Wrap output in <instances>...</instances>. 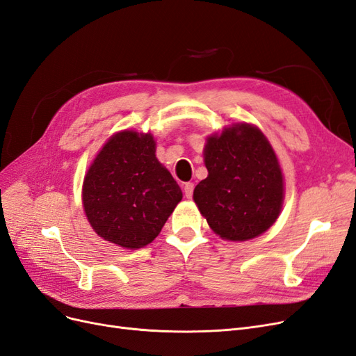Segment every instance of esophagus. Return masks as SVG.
<instances>
[{
    "mask_svg": "<svg viewBox=\"0 0 356 356\" xmlns=\"http://www.w3.org/2000/svg\"><path fill=\"white\" fill-rule=\"evenodd\" d=\"M193 190H195V184H193V182H186V184H184V195H186V197L191 199Z\"/></svg>",
    "mask_w": 356,
    "mask_h": 356,
    "instance_id": "obj_1",
    "label": "esophagus"
}]
</instances>
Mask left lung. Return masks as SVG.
<instances>
[{
	"label": "left lung",
	"instance_id": "left-lung-1",
	"mask_svg": "<svg viewBox=\"0 0 356 356\" xmlns=\"http://www.w3.org/2000/svg\"><path fill=\"white\" fill-rule=\"evenodd\" d=\"M208 177L193 193L220 238L243 242L272 227L284 203V177L260 129L236 123L211 135L203 149Z\"/></svg>",
	"mask_w": 356,
	"mask_h": 356
}]
</instances>
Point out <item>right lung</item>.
I'll return each mask as SVG.
<instances>
[{
	"mask_svg": "<svg viewBox=\"0 0 356 356\" xmlns=\"http://www.w3.org/2000/svg\"><path fill=\"white\" fill-rule=\"evenodd\" d=\"M181 199L177 181L156 157L152 134L113 135L83 182V208L92 229L126 250L152 243Z\"/></svg>",
	"mask_w": 356,
	"mask_h": 356,
	"instance_id": "add662e5",
	"label": "right lung"
}]
</instances>
